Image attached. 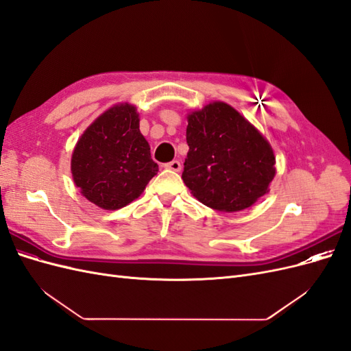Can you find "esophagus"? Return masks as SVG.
Masks as SVG:
<instances>
[{"label": "esophagus", "instance_id": "34e87169", "mask_svg": "<svg viewBox=\"0 0 351 351\" xmlns=\"http://www.w3.org/2000/svg\"><path fill=\"white\" fill-rule=\"evenodd\" d=\"M165 168H167V169H171V171L178 173L180 169H182V164H180V161H171V162L165 164Z\"/></svg>", "mask_w": 351, "mask_h": 351}]
</instances>
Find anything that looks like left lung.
Wrapping results in <instances>:
<instances>
[{
  "instance_id": "left-lung-1",
  "label": "left lung",
  "mask_w": 351,
  "mask_h": 351,
  "mask_svg": "<svg viewBox=\"0 0 351 351\" xmlns=\"http://www.w3.org/2000/svg\"><path fill=\"white\" fill-rule=\"evenodd\" d=\"M187 123L182 178L199 202L215 210L237 212L269 192L274 151L237 110L215 101L189 112Z\"/></svg>"
}]
</instances>
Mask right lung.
<instances>
[{
	"mask_svg": "<svg viewBox=\"0 0 351 351\" xmlns=\"http://www.w3.org/2000/svg\"><path fill=\"white\" fill-rule=\"evenodd\" d=\"M139 121L134 105L117 104L102 112L74 146L73 182L102 209L115 210L132 204L158 173Z\"/></svg>",
	"mask_w": 351,
	"mask_h": 351,
	"instance_id": "obj_1",
	"label": "right lung"
}]
</instances>
